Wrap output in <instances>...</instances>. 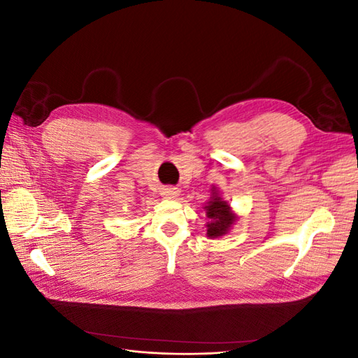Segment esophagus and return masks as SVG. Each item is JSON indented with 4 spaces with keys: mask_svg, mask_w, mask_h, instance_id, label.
I'll return each mask as SVG.
<instances>
[{
    "mask_svg": "<svg viewBox=\"0 0 358 358\" xmlns=\"http://www.w3.org/2000/svg\"><path fill=\"white\" fill-rule=\"evenodd\" d=\"M162 196H164V199H176L179 196V189L178 188H166L164 191H162Z\"/></svg>",
    "mask_w": 358,
    "mask_h": 358,
    "instance_id": "esophagus-1",
    "label": "esophagus"
}]
</instances>
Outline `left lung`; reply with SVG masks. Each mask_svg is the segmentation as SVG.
<instances>
[{
    "mask_svg": "<svg viewBox=\"0 0 358 358\" xmlns=\"http://www.w3.org/2000/svg\"><path fill=\"white\" fill-rule=\"evenodd\" d=\"M204 210L206 216L209 218L208 224H206V227H208L206 236L209 239H220V237L225 236L237 221V215L231 209L230 203L222 199L216 187H212L210 199L204 204Z\"/></svg>",
    "mask_w": 358,
    "mask_h": 358,
    "instance_id": "8db88e82",
    "label": "left lung"
}]
</instances>
